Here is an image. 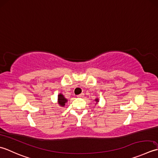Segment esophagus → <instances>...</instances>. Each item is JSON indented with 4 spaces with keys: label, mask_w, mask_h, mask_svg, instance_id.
<instances>
[{
    "label": "esophagus",
    "mask_w": 158,
    "mask_h": 158,
    "mask_svg": "<svg viewBox=\"0 0 158 158\" xmlns=\"http://www.w3.org/2000/svg\"><path fill=\"white\" fill-rule=\"evenodd\" d=\"M84 95H85V94H84V93H80V94L77 95V97H78V98H82V97H84Z\"/></svg>",
    "instance_id": "1"
}]
</instances>
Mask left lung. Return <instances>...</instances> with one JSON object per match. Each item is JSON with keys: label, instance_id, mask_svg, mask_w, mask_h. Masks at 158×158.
I'll use <instances>...</instances> for the list:
<instances>
[{"label": "left lung", "instance_id": "1", "mask_svg": "<svg viewBox=\"0 0 158 158\" xmlns=\"http://www.w3.org/2000/svg\"><path fill=\"white\" fill-rule=\"evenodd\" d=\"M95 101H97V102H98V99H95Z\"/></svg>", "mask_w": 158, "mask_h": 158}]
</instances>
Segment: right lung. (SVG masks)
<instances>
[{
    "instance_id": "obj_1",
    "label": "right lung",
    "mask_w": 158,
    "mask_h": 158,
    "mask_svg": "<svg viewBox=\"0 0 158 158\" xmlns=\"http://www.w3.org/2000/svg\"><path fill=\"white\" fill-rule=\"evenodd\" d=\"M67 101V99L64 98V96L62 94H59V96H58V102H59V105L64 106Z\"/></svg>"
}]
</instances>
